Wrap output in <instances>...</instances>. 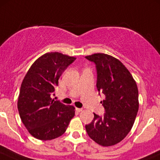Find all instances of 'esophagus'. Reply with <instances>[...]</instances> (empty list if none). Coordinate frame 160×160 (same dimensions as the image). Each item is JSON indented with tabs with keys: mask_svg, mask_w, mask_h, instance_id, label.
I'll return each mask as SVG.
<instances>
[{
	"mask_svg": "<svg viewBox=\"0 0 160 160\" xmlns=\"http://www.w3.org/2000/svg\"><path fill=\"white\" fill-rule=\"evenodd\" d=\"M76 111H77V112H81V111H83V109H82V108H76Z\"/></svg>",
	"mask_w": 160,
	"mask_h": 160,
	"instance_id": "34e87169",
	"label": "esophagus"
}]
</instances>
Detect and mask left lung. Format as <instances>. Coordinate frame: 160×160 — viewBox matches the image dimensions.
Segmentation results:
<instances>
[{
  "instance_id": "left-lung-1",
  "label": "left lung",
  "mask_w": 160,
  "mask_h": 160,
  "mask_svg": "<svg viewBox=\"0 0 160 160\" xmlns=\"http://www.w3.org/2000/svg\"><path fill=\"white\" fill-rule=\"evenodd\" d=\"M96 64L97 88L104 94L103 117L94 114L86 125L88 135L102 146L118 144L132 129L138 111V90L133 77L119 59L104 53L87 56Z\"/></svg>"
}]
</instances>
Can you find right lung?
<instances>
[{
  "instance_id": "add662e5",
  "label": "right lung",
  "mask_w": 160,
  "mask_h": 160,
  "mask_svg": "<svg viewBox=\"0 0 160 160\" xmlns=\"http://www.w3.org/2000/svg\"><path fill=\"white\" fill-rule=\"evenodd\" d=\"M75 59L58 52H47L33 62L22 80L18 109L22 123L37 139L61 136L75 115L73 106L51 98L62 72Z\"/></svg>"
}]
</instances>
